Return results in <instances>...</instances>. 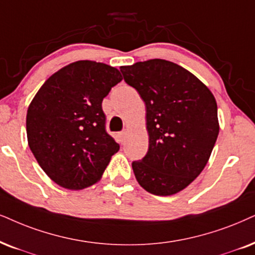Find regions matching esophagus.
Wrapping results in <instances>:
<instances>
[{
  "label": "esophagus",
  "instance_id": "1",
  "mask_svg": "<svg viewBox=\"0 0 255 255\" xmlns=\"http://www.w3.org/2000/svg\"><path fill=\"white\" fill-rule=\"evenodd\" d=\"M119 137H120V142L124 143L126 141V138H127V131H126V130L121 131V133L119 134Z\"/></svg>",
  "mask_w": 255,
  "mask_h": 255
}]
</instances>
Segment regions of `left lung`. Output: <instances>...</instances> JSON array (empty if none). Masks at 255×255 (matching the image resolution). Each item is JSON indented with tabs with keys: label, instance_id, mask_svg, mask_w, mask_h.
Listing matches in <instances>:
<instances>
[{
	"label": "left lung",
	"instance_id": "left-lung-1",
	"mask_svg": "<svg viewBox=\"0 0 255 255\" xmlns=\"http://www.w3.org/2000/svg\"><path fill=\"white\" fill-rule=\"evenodd\" d=\"M120 70L146 104L149 146L131 163L135 178L151 194H175L207 165L219 134L217 101L198 77L170 61L153 59Z\"/></svg>",
	"mask_w": 255,
	"mask_h": 255
}]
</instances>
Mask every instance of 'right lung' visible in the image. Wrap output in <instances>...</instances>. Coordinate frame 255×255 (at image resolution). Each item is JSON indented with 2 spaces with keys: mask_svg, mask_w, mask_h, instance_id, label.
<instances>
[{
  "mask_svg": "<svg viewBox=\"0 0 255 255\" xmlns=\"http://www.w3.org/2000/svg\"><path fill=\"white\" fill-rule=\"evenodd\" d=\"M121 80L114 67L77 61L53 74L29 105L28 144L59 186L77 191L94 185L120 149L106 130L102 100Z\"/></svg>",
  "mask_w": 255,
  "mask_h": 255,
  "instance_id": "add662e5",
  "label": "right lung"
}]
</instances>
